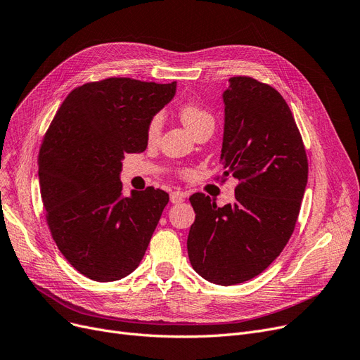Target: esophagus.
Wrapping results in <instances>:
<instances>
[{"mask_svg": "<svg viewBox=\"0 0 360 360\" xmlns=\"http://www.w3.org/2000/svg\"><path fill=\"white\" fill-rule=\"evenodd\" d=\"M185 200V193L182 191H174L170 194V201L174 202V205H179V202H182Z\"/></svg>", "mask_w": 360, "mask_h": 360, "instance_id": "1", "label": "esophagus"}]
</instances>
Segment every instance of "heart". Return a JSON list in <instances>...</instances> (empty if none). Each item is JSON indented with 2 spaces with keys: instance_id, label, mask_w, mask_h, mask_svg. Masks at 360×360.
Wrapping results in <instances>:
<instances>
[{
  "instance_id": "1",
  "label": "heart",
  "mask_w": 360,
  "mask_h": 360,
  "mask_svg": "<svg viewBox=\"0 0 360 360\" xmlns=\"http://www.w3.org/2000/svg\"><path fill=\"white\" fill-rule=\"evenodd\" d=\"M178 116L181 119V122L184 123V127L188 129L193 135H195L198 131H201L202 128L207 127H214V117L210 112H207L206 108L200 107L195 103H185L179 107L178 110ZM162 127H163V117L162 115H154L148 124H147V139L151 141H155L159 138L160 132H162Z\"/></svg>"
}]
</instances>
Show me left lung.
<instances>
[{"label": "left lung", "instance_id": "left-lung-1", "mask_svg": "<svg viewBox=\"0 0 360 360\" xmlns=\"http://www.w3.org/2000/svg\"><path fill=\"white\" fill-rule=\"evenodd\" d=\"M222 179L240 184L224 207L193 194L195 221L188 257L194 271L217 285L241 284L283 252L294 231L307 185V158L281 94L253 77L236 76L224 91Z\"/></svg>", "mask_w": 360, "mask_h": 360}]
</instances>
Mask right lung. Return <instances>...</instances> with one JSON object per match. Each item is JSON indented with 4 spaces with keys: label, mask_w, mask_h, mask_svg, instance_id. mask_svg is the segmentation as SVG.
<instances>
[{
    "label": "right lung",
    "mask_w": 360,
    "mask_h": 360,
    "mask_svg": "<svg viewBox=\"0 0 360 360\" xmlns=\"http://www.w3.org/2000/svg\"><path fill=\"white\" fill-rule=\"evenodd\" d=\"M176 82L110 77L73 89L39 151V185L51 236L72 266L98 283L122 279L143 260L169 194L148 186L122 195L124 154L143 153L150 119Z\"/></svg>",
    "instance_id": "right-lung-1"
}]
</instances>
